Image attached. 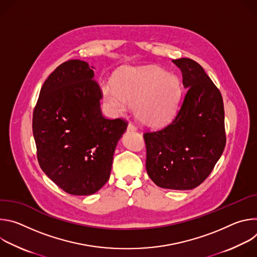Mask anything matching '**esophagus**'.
I'll return each instance as SVG.
<instances>
[{"mask_svg": "<svg viewBox=\"0 0 257 257\" xmlns=\"http://www.w3.org/2000/svg\"><path fill=\"white\" fill-rule=\"evenodd\" d=\"M137 128H136V126L133 124V123H129L128 124V126H127V130L128 131H135Z\"/></svg>", "mask_w": 257, "mask_h": 257, "instance_id": "esophagus-1", "label": "esophagus"}]
</instances>
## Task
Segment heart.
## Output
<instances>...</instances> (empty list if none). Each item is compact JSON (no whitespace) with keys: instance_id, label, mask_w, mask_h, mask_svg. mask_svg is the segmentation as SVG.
Wrapping results in <instances>:
<instances>
[{"instance_id":"b5f03b06","label":"heart","mask_w":257,"mask_h":257,"mask_svg":"<svg viewBox=\"0 0 257 257\" xmlns=\"http://www.w3.org/2000/svg\"><path fill=\"white\" fill-rule=\"evenodd\" d=\"M104 101L114 112L122 114L128 105L137 104V117L144 124L160 126L175 114L181 94V83L176 76L168 75L155 67L127 69L116 85L102 83Z\"/></svg>"}]
</instances>
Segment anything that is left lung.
<instances>
[{"instance_id":"8db88e82","label":"left lung","mask_w":257,"mask_h":257,"mask_svg":"<svg viewBox=\"0 0 257 257\" xmlns=\"http://www.w3.org/2000/svg\"><path fill=\"white\" fill-rule=\"evenodd\" d=\"M186 93L167 127L143 134L146 171L159 187L190 190L209 176L226 145L221 91L203 68L188 58L173 60Z\"/></svg>"}]
</instances>
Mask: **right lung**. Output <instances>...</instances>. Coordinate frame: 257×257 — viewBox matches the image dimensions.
I'll return each instance as SVG.
<instances>
[{"mask_svg": "<svg viewBox=\"0 0 257 257\" xmlns=\"http://www.w3.org/2000/svg\"><path fill=\"white\" fill-rule=\"evenodd\" d=\"M92 68L80 60L61 64L45 81L33 111L39 164L72 195H90L105 184L127 129L123 119L102 116V93Z\"/></svg>", "mask_w": 257, "mask_h": 257, "instance_id": "1", "label": "right lung"}]
</instances>
